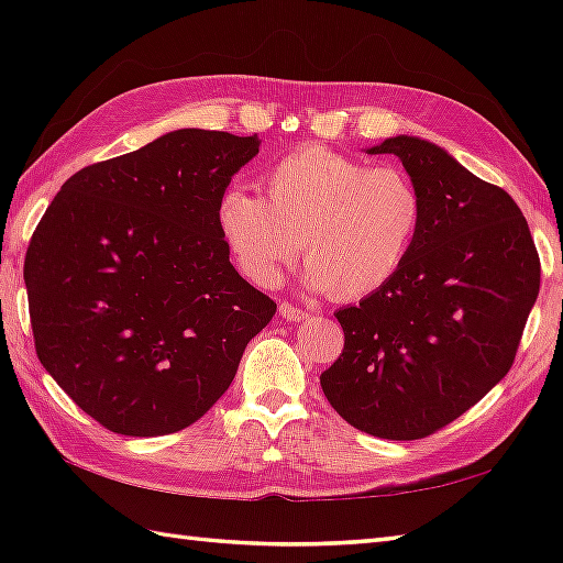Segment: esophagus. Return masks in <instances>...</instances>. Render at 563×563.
<instances>
[{
  "mask_svg": "<svg viewBox=\"0 0 563 563\" xmlns=\"http://www.w3.org/2000/svg\"><path fill=\"white\" fill-rule=\"evenodd\" d=\"M280 317L285 319V321H305L309 314L305 312V309H300L297 305H292V302H280Z\"/></svg>",
  "mask_w": 563,
  "mask_h": 563,
  "instance_id": "esophagus-1",
  "label": "esophagus"
}]
</instances>
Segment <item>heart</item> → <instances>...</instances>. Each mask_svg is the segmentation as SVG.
<instances>
[{
    "mask_svg": "<svg viewBox=\"0 0 563 563\" xmlns=\"http://www.w3.org/2000/svg\"><path fill=\"white\" fill-rule=\"evenodd\" d=\"M266 198L230 186L218 227L239 268L273 288L300 256L307 285L336 300L385 290L423 227V196L397 166H369L319 145L285 154L263 174Z\"/></svg>",
    "mask_w": 563,
    "mask_h": 563,
    "instance_id": "heart-1",
    "label": "heart"
}]
</instances>
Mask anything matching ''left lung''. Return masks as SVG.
I'll list each match as a JSON object with an SVG mask.
<instances>
[{"instance_id": "1", "label": "left lung", "mask_w": 563, "mask_h": 563, "mask_svg": "<svg viewBox=\"0 0 563 563\" xmlns=\"http://www.w3.org/2000/svg\"><path fill=\"white\" fill-rule=\"evenodd\" d=\"M367 154L401 159L423 196V227L385 290L339 309L343 353L319 379L353 428L418 440L508 375L540 292V256L518 202L433 142L397 135Z\"/></svg>"}]
</instances>
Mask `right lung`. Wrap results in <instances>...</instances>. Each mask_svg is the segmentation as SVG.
I'll return each mask as SVG.
<instances>
[{"label":"right lung","mask_w":563,"mask_h":563,"mask_svg":"<svg viewBox=\"0 0 563 563\" xmlns=\"http://www.w3.org/2000/svg\"><path fill=\"white\" fill-rule=\"evenodd\" d=\"M256 135L184 128L84 166L23 263L35 353L67 397L121 435H169L230 389L275 302L230 263L218 202Z\"/></svg>","instance_id":"right-lung-1"}]
</instances>
